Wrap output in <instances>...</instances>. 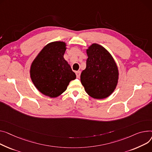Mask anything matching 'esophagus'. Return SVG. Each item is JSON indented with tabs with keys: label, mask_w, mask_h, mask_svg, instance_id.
Listing matches in <instances>:
<instances>
[{
	"label": "esophagus",
	"mask_w": 152,
	"mask_h": 152,
	"mask_svg": "<svg viewBox=\"0 0 152 152\" xmlns=\"http://www.w3.org/2000/svg\"><path fill=\"white\" fill-rule=\"evenodd\" d=\"M76 74L77 78H79L80 77V71H77V72H76Z\"/></svg>",
	"instance_id": "obj_1"
}]
</instances>
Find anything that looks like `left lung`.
Returning a JSON list of instances; mask_svg holds the SVG:
<instances>
[{
    "mask_svg": "<svg viewBox=\"0 0 152 152\" xmlns=\"http://www.w3.org/2000/svg\"><path fill=\"white\" fill-rule=\"evenodd\" d=\"M86 53V68L80 75V82L91 97L106 98L114 92L118 84L117 64L108 50L97 43L89 46Z\"/></svg>",
    "mask_w": 152,
    "mask_h": 152,
    "instance_id": "obj_1",
    "label": "left lung"
}]
</instances>
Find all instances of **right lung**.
<instances>
[{
    "label": "right lung",
    "instance_id": "obj_1",
    "mask_svg": "<svg viewBox=\"0 0 152 152\" xmlns=\"http://www.w3.org/2000/svg\"><path fill=\"white\" fill-rule=\"evenodd\" d=\"M66 44L53 42L46 45L30 66V75L37 89L50 98H56L66 90L76 74L64 56Z\"/></svg>",
    "mask_w": 152,
    "mask_h": 152
}]
</instances>
